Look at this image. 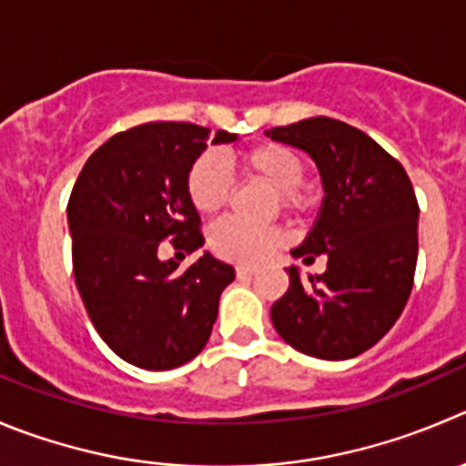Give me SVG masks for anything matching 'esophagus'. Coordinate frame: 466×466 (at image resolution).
<instances>
[{
	"instance_id": "obj_1",
	"label": "esophagus",
	"mask_w": 466,
	"mask_h": 466,
	"mask_svg": "<svg viewBox=\"0 0 466 466\" xmlns=\"http://www.w3.org/2000/svg\"><path fill=\"white\" fill-rule=\"evenodd\" d=\"M236 274H238V279H251L256 274V269L254 268H245V265H240V268L236 269Z\"/></svg>"
}]
</instances>
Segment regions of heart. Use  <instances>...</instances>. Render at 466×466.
Returning <instances> with one entry per match:
<instances>
[{
    "label": "heart",
    "mask_w": 466,
    "mask_h": 466,
    "mask_svg": "<svg viewBox=\"0 0 466 466\" xmlns=\"http://www.w3.org/2000/svg\"><path fill=\"white\" fill-rule=\"evenodd\" d=\"M242 174L249 180L274 189L272 208H281L290 215H302L311 208L313 197L302 185V155L281 144H258L240 155ZM187 194L194 208L206 215L219 212L233 194V178L226 169L224 159L212 150H206L194 159L187 174ZM286 242V233L279 226H247L242 221L226 219L212 228L210 249L219 258L238 265H260Z\"/></svg>",
    "instance_id": "1"
}]
</instances>
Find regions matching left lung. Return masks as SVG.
Returning a JSON list of instances; mask_svg holds the SVG:
<instances>
[{
	"mask_svg": "<svg viewBox=\"0 0 466 466\" xmlns=\"http://www.w3.org/2000/svg\"><path fill=\"white\" fill-rule=\"evenodd\" d=\"M265 135L311 155L322 178V208L292 249L322 274L299 277L272 304V325L309 357L343 361L373 348L400 318L419 256V203L402 164L366 132L327 116L272 127Z\"/></svg>",
	"mask_w": 466,
	"mask_h": 466,
	"instance_id": "8db88e82",
	"label": "left lung"
}]
</instances>
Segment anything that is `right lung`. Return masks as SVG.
<instances>
[{
	"label": "right lung",
	"mask_w": 466,
	"mask_h": 466,
	"mask_svg": "<svg viewBox=\"0 0 466 466\" xmlns=\"http://www.w3.org/2000/svg\"><path fill=\"white\" fill-rule=\"evenodd\" d=\"M210 139L230 144L238 135L171 121L118 132L86 159L70 194L77 290L97 334L137 369L169 370L197 357L236 279L208 251L187 269L157 256L169 238L183 254L206 242L187 174Z\"/></svg>",
	"instance_id": "right-lung-1"
}]
</instances>
